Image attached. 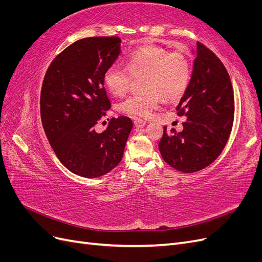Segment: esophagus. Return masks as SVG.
<instances>
[{"label":"esophagus","instance_id":"obj_1","mask_svg":"<svg viewBox=\"0 0 262 262\" xmlns=\"http://www.w3.org/2000/svg\"><path fill=\"white\" fill-rule=\"evenodd\" d=\"M145 124H146V121L141 120V119H136V120H134V125L139 126V128H141V126H144Z\"/></svg>","mask_w":262,"mask_h":262}]
</instances>
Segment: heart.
Returning a JSON list of instances; mask_svg holds the SVG:
<instances>
[{"label":"heart","instance_id":"heart-1","mask_svg":"<svg viewBox=\"0 0 262 262\" xmlns=\"http://www.w3.org/2000/svg\"><path fill=\"white\" fill-rule=\"evenodd\" d=\"M141 80V92L125 99L120 110L132 118H146L152 114L161 99L172 101L186 92L191 78V64L184 53L169 52L161 47H145L133 52L126 68L110 66L104 74L108 90L118 97H123L133 84Z\"/></svg>","mask_w":262,"mask_h":262}]
</instances>
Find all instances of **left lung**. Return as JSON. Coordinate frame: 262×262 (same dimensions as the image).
<instances>
[{
    "instance_id": "obj_1",
    "label": "left lung",
    "mask_w": 262,
    "mask_h": 262,
    "mask_svg": "<svg viewBox=\"0 0 262 262\" xmlns=\"http://www.w3.org/2000/svg\"><path fill=\"white\" fill-rule=\"evenodd\" d=\"M186 117L184 129L170 133L164 126L158 147L164 161L181 172H194L216 160L225 147L234 121V92L222 61L196 42L189 85L177 106Z\"/></svg>"
}]
</instances>
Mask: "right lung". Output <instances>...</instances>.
<instances>
[{
    "mask_svg": "<svg viewBox=\"0 0 262 262\" xmlns=\"http://www.w3.org/2000/svg\"><path fill=\"white\" fill-rule=\"evenodd\" d=\"M120 43L119 37L80 39L53 59L43 78L40 114L46 136L60 162L81 177L113 170L132 130L131 119L120 116L102 133L95 131L112 106L104 74L120 54Z\"/></svg>",
    "mask_w": 262,
    "mask_h": 262,
    "instance_id": "obj_1",
    "label": "right lung"
}]
</instances>
